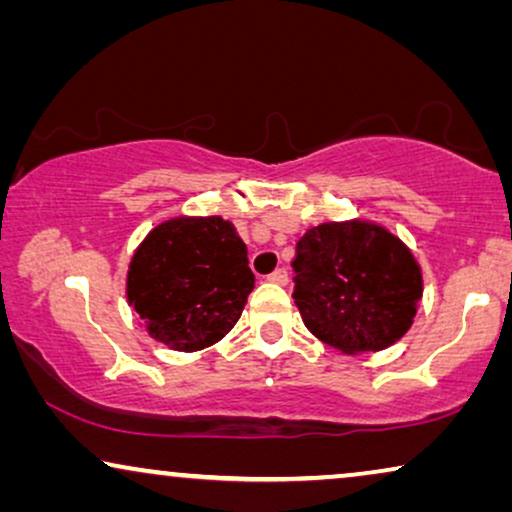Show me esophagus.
Segmentation results:
<instances>
[{
	"label": "esophagus",
	"instance_id": "obj_1",
	"mask_svg": "<svg viewBox=\"0 0 512 512\" xmlns=\"http://www.w3.org/2000/svg\"><path fill=\"white\" fill-rule=\"evenodd\" d=\"M268 279L275 284H286L289 282V272H286V268H277L275 272H270Z\"/></svg>",
	"mask_w": 512,
	"mask_h": 512
}]
</instances>
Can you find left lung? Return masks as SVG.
Returning a JSON list of instances; mask_svg holds the SVG:
<instances>
[{"instance_id": "1", "label": "left lung", "mask_w": 512, "mask_h": 512, "mask_svg": "<svg viewBox=\"0 0 512 512\" xmlns=\"http://www.w3.org/2000/svg\"><path fill=\"white\" fill-rule=\"evenodd\" d=\"M293 298L305 326L345 354L380 352L401 340L422 300L410 249L368 221L321 223L296 244Z\"/></svg>"}]
</instances>
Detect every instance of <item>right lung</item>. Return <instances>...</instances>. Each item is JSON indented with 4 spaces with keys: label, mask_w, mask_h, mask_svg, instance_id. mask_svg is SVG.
I'll return each mask as SVG.
<instances>
[{
    "label": "right lung",
    "mask_w": 512,
    "mask_h": 512,
    "mask_svg": "<svg viewBox=\"0 0 512 512\" xmlns=\"http://www.w3.org/2000/svg\"><path fill=\"white\" fill-rule=\"evenodd\" d=\"M254 289L247 244L221 216H177L139 244L128 300L151 338L198 352L237 324Z\"/></svg>",
    "instance_id": "add662e5"
}]
</instances>
